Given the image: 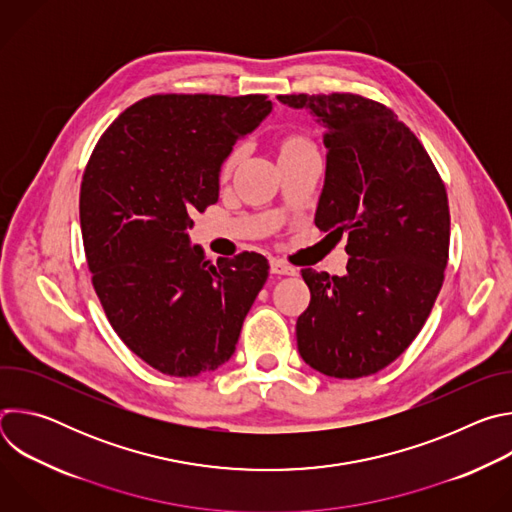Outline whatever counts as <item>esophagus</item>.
I'll return each instance as SVG.
<instances>
[{
  "instance_id": "1",
  "label": "esophagus",
  "mask_w": 512,
  "mask_h": 512,
  "mask_svg": "<svg viewBox=\"0 0 512 512\" xmlns=\"http://www.w3.org/2000/svg\"><path fill=\"white\" fill-rule=\"evenodd\" d=\"M271 273L275 275H296V267L287 265L285 261L279 259H271Z\"/></svg>"
}]
</instances>
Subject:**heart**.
<instances>
[{
  "mask_svg": "<svg viewBox=\"0 0 512 512\" xmlns=\"http://www.w3.org/2000/svg\"><path fill=\"white\" fill-rule=\"evenodd\" d=\"M306 145H308V141L302 139V137H287V139H283V143H281V154L294 152V150H300V148H306ZM239 156H241V152H233V154L229 156V160H227L225 166H223V174H227V172L233 168V164L239 160Z\"/></svg>",
  "mask_w": 512,
  "mask_h": 512,
  "instance_id": "b5f03b06",
  "label": "heart"
}]
</instances>
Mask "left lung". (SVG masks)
<instances>
[{"label":"left lung","mask_w":512,"mask_h":512,"mask_svg":"<svg viewBox=\"0 0 512 512\" xmlns=\"http://www.w3.org/2000/svg\"><path fill=\"white\" fill-rule=\"evenodd\" d=\"M324 127L326 176L314 223L348 235L344 275L302 269L310 306L300 356L334 379L369 377L423 328L450 251L446 186L413 131L385 105L352 93L279 95Z\"/></svg>","instance_id":"8db88e82"}]
</instances>
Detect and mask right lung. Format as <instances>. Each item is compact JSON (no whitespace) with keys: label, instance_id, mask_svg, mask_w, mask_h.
Listing matches in <instances>:
<instances>
[{"label":"right lung","instance_id":"right-lung-1","mask_svg":"<svg viewBox=\"0 0 512 512\" xmlns=\"http://www.w3.org/2000/svg\"><path fill=\"white\" fill-rule=\"evenodd\" d=\"M265 95H154L101 135L81 184V231L101 306L125 346L170 377L225 364L267 281L259 253L210 261L192 214L218 200L233 145L271 113Z\"/></svg>","mask_w":512,"mask_h":512}]
</instances>
